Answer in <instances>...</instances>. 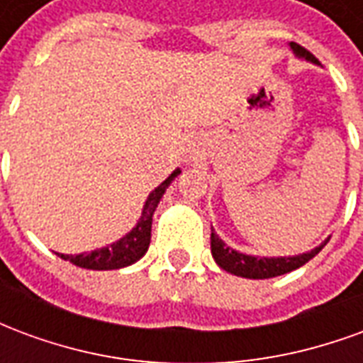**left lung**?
I'll return each mask as SVG.
<instances>
[{
	"label": "left lung",
	"mask_w": 363,
	"mask_h": 363,
	"mask_svg": "<svg viewBox=\"0 0 363 363\" xmlns=\"http://www.w3.org/2000/svg\"><path fill=\"white\" fill-rule=\"evenodd\" d=\"M289 50L296 54V58L319 66V60L315 58L311 52L301 48L299 44L289 43ZM327 243L328 239H325L319 247H315V249L307 252H301V255H294V257H255V255L235 251L233 247L225 245V241L212 228V257L218 262V267L223 268L225 272L235 274V276H241V278H249V280L276 278V276H281V274H288L291 270H296V268L303 267L305 262H309L315 255H319L320 249Z\"/></svg>",
	"instance_id": "left-lung-1"
}]
</instances>
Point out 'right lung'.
<instances>
[{"label": "right lung", "mask_w": 363, "mask_h": 363, "mask_svg": "<svg viewBox=\"0 0 363 363\" xmlns=\"http://www.w3.org/2000/svg\"><path fill=\"white\" fill-rule=\"evenodd\" d=\"M181 174V169L177 167L173 173L167 177L165 181L159 184L157 189L151 190L150 196L145 200L142 208V216L135 223L134 228L128 231L126 235H122L118 241L95 249L91 252H79V255H64V252H56L60 259L69 260L72 264L79 268H87V270H118V268L130 267L138 260L142 259L143 255L150 249L151 241V221H153V213L155 208L161 202V198L169 189V184Z\"/></svg>", "instance_id": "add662e5"}]
</instances>
